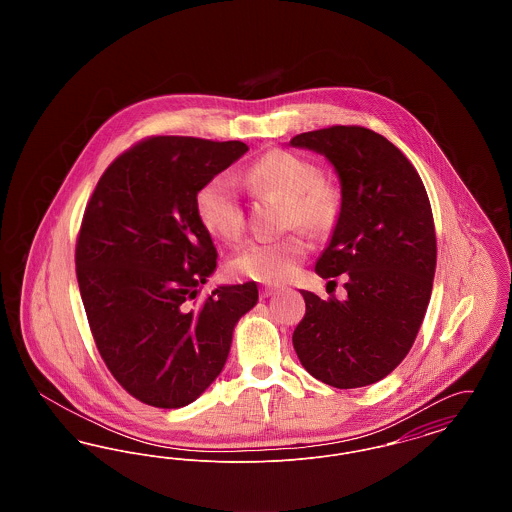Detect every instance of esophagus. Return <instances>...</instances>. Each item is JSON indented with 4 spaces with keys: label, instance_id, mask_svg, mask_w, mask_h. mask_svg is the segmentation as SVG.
I'll return each mask as SVG.
<instances>
[{
    "label": "esophagus",
    "instance_id": "esophagus-1",
    "mask_svg": "<svg viewBox=\"0 0 512 512\" xmlns=\"http://www.w3.org/2000/svg\"><path fill=\"white\" fill-rule=\"evenodd\" d=\"M274 293H276L274 286H263V288H261V297H270V295H274Z\"/></svg>",
    "mask_w": 512,
    "mask_h": 512
}]
</instances>
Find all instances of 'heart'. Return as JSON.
I'll use <instances>...</instances> for the list:
<instances>
[{
  "instance_id": "1",
  "label": "heart",
  "mask_w": 512,
  "mask_h": 512,
  "mask_svg": "<svg viewBox=\"0 0 512 512\" xmlns=\"http://www.w3.org/2000/svg\"><path fill=\"white\" fill-rule=\"evenodd\" d=\"M253 194L278 195L286 201V224L309 232H326L340 217V190L320 176L317 165L286 149H272L253 161L244 174ZM195 213L201 226L224 242L242 234L244 213L234 182L219 174L205 182L195 195ZM309 253V242L292 234L280 240H253L242 245L228 267L259 282H284L292 278Z\"/></svg>"
}]
</instances>
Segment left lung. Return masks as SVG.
<instances>
[{
	"mask_svg": "<svg viewBox=\"0 0 512 512\" xmlns=\"http://www.w3.org/2000/svg\"><path fill=\"white\" fill-rule=\"evenodd\" d=\"M290 144L324 155L340 176V217L315 270L347 272L343 301L301 292L307 309L293 349L328 386H370L407 357L430 303L438 255L430 199L411 161L363 126L303 132Z\"/></svg>",
	"mask_w": 512,
	"mask_h": 512,
	"instance_id": "obj_1",
	"label": "left lung"
}]
</instances>
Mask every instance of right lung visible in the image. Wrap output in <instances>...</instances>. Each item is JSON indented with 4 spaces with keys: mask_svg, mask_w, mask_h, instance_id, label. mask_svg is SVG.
<instances>
[{
    "mask_svg": "<svg viewBox=\"0 0 512 512\" xmlns=\"http://www.w3.org/2000/svg\"><path fill=\"white\" fill-rule=\"evenodd\" d=\"M247 149L147 138L107 167L86 205L74 263L90 330L115 380L151 407L180 409L207 390L259 299L255 282L197 297L217 249L195 195Z\"/></svg>",
    "mask_w": 512,
    "mask_h": 512,
    "instance_id": "1",
    "label": "right lung"
}]
</instances>
